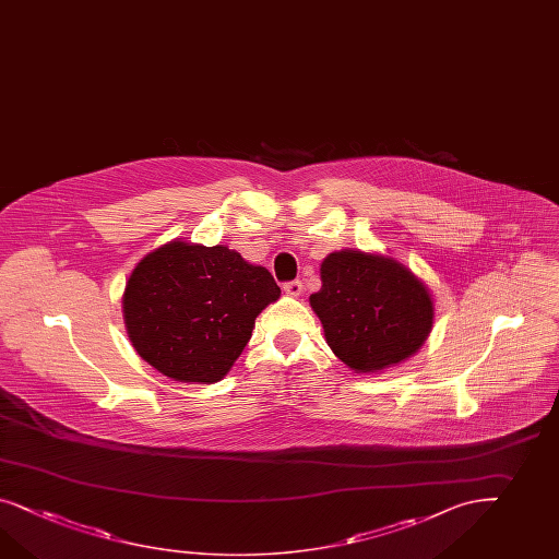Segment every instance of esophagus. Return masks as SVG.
<instances>
[{
    "label": "esophagus",
    "instance_id": "esophagus-1",
    "mask_svg": "<svg viewBox=\"0 0 559 559\" xmlns=\"http://www.w3.org/2000/svg\"><path fill=\"white\" fill-rule=\"evenodd\" d=\"M283 290L290 295V297H299L302 293V283L301 281H288L283 285Z\"/></svg>",
    "mask_w": 559,
    "mask_h": 559
}]
</instances>
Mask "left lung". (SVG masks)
Masks as SVG:
<instances>
[{"mask_svg":"<svg viewBox=\"0 0 559 559\" xmlns=\"http://www.w3.org/2000/svg\"><path fill=\"white\" fill-rule=\"evenodd\" d=\"M311 307L328 346L356 372H374L415 354L433 323L421 281L391 258L335 252L321 264Z\"/></svg>","mask_w":559,"mask_h":559,"instance_id":"8db88e82","label":"left lung"}]
</instances>
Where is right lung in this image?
Masks as SVG:
<instances>
[{
	"mask_svg": "<svg viewBox=\"0 0 559 559\" xmlns=\"http://www.w3.org/2000/svg\"><path fill=\"white\" fill-rule=\"evenodd\" d=\"M281 297L271 272L226 246L173 241L138 264L123 319L142 360L181 382H217Z\"/></svg>",
	"mask_w": 559,
	"mask_h": 559,
	"instance_id": "add662e5",
	"label": "right lung"
}]
</instances>
